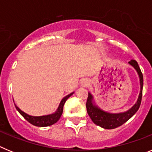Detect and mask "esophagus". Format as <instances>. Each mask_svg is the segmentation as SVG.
<instances>
[{"label": "esophagus", "instance_id": "34e87169", "mask_svg": "<svg viewBox=\"0 0 152 152\" xmlns=\"http://www.w3.org/2000/svg\"><path fill=\"white\" fill-rule=\"evenodd\" d=\"M83 86H84V87H86V86H88V84H89V82H88L87 80H84V82H83Z\"/></svg>", "mask_w": 152, "mask_h": 152}]
</instances>
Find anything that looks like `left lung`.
<instances>
[{
    "instance_id": "left-lung-1",
    "label": "left lung",
    "mask_w": 152,
    "mask_h": 152,
    "mask_svg": "<svg viewBox=\"0 0 152 152\" xmlns=\"http://www.w3.org/2000/svg\"><path fill=\"white\" fill-rule=\"evenodd\" d=\"M129 63L131 64L132 66H133L134 68L136 70V72H138L139 79H140L141 88L137 102L135 103V105L131 109H129L128 111L120 113H110L102 110L100 108H98V107L94 104L93 96L91 94V93H88V100H87V103H86V107H87L88 115L94 124L97 125V126H100L103 129H116L124 124L138 111L141 105L142 96V88H143V75H142L139 64L135 60H131L130 61H129Z\"/></svg>"
}]
</instances>
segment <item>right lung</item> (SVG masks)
Instances as JSON below:
<instances>
[{
	"label": "right lung",
	"instance_id": "obj_1",
	"mask_svg": "<svg viewBox=\"0 0 152 152\" xmlns=\"http://www.w3.org/2000/svg\"><path fill=\"white\" fill-rule=\"evenodd\" d=\"M74 93H72L70 94L67 95L66 96H64L61 100V103H60L59 106L58 107L57 110L56 111V113H54L50 114V115H46V116H29L28 114H26V113L23 112L20 109H19V107H17L15 104V107L17 110L24 117V119H26L29 123H31L33 126H39V127H45V126H49L51 125H53L54 123H57L58 121V119L61 117V114L63 112V107H64V103L66 102V100H68L70 96L73 94Z\"/></svg>",
	"mask_w": 152,
	"mask_h": 152
}]
</instances>
